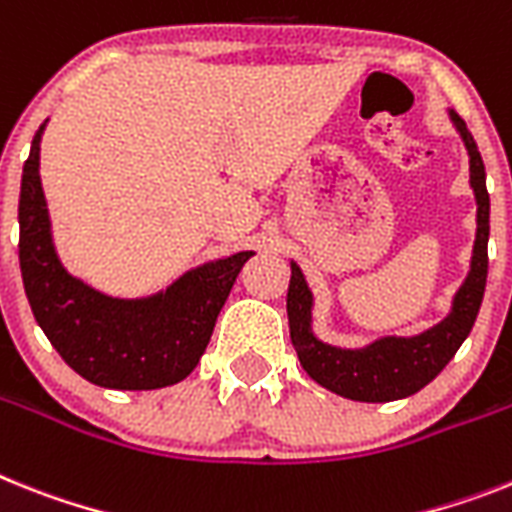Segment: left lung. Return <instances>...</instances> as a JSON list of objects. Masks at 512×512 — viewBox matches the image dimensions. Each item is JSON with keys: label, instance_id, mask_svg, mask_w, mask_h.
<instances>
[{"label": "left lung", "instance_id": "1", "mask_svg": "<svg viewBox=\"0 0 512 512\" xmlns=\"http://www.w3.org/2000/svg\"><path fill=\"white\" fill-rule=\"evenodd\" d=\"M448 119L461 135L468 153V184L476 200V236L471 249L468 273L458 291L453 294L448 315L437 325L416 336H382L367 346L349 349L336 343L322 341L315 333V294L309 286L304 270L291 260V283L286 296L289 312L291 343L296 356L317 385L328 388L330 393L343 395L349 401L362 403H388L401 401L419 393L424 385L440 375L445 364L461 349L474 320L479 315L487 286V242H489V192L487 174H484L482 153L476 140L468 132L453 109H448Z\"/></svg>", "mask_w": 512, "mask_h": 512}]
</instances>
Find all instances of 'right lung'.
I'll use <instances>...</instances> for the list:
<instances>
[{
  "mask_svg": "<svg viewBox=\"0 0 512 512\" xmlns=\"http://www.w3.org/2000/svg\"><path fill=\"white\" fill-rule=\"evenodd\" d=\"M38 127L20 182V273L33 317L64 362L98 388L156 390L176 385L205 354L218 312L242 265L236 252L190 268L145 296H111L64 268L41 187Z\"/></svg>",
  "mask_w": 512,
  "mask_h": 512,
  "instance_id": "right-lung-1",
  "label": "right lung"
}]
</instances>
